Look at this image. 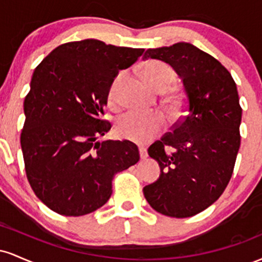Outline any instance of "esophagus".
<instances>
[{
  "label": "esophagus",
  "instance_id": "esophagus-1",
  "mask_svg": "<svg viewBox=\"0 0 262 262\" xmlns=\"http://www.w3.org/2000/svg\"><path fill=\"white\" fill-rule=\"evenodd\" d=\"M139 154H140V159H141V160H145V159L148 158V152H146L145 149L140 148V149H139Z\"/></svg>",
  "mask_w": 262,
  "mask_h": 262
}]
</instances>
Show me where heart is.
<instances>
[{"label": "heart", "mask_w": 262, "mask_h": 262, "mask_svg": "<svg viewBox=\"0 0 262 262\" xmlns=\"http://www.w3.org/2000/svg\"><path fill=\"white\" fill-rule=\"evenodd\" d=\"M144 79L156 91H165L175 80V71L166 62L160 60H148L141 69ZM123 75L119 74L111 86V102L116 101L117 89ZM165 128V119L158 112L128 111L122 114L116 123V132L119 137L137 144H146L154 139Z\"/></svg>", "instance_id": "heart-1"}]
</instances>
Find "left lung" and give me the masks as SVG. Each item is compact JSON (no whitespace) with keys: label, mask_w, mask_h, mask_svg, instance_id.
<instances>
[{"label":"left lung","mask_w":262,"mask_h":262,"mask_svg":"<svg viewBox=\"0 0 262 262\" xmlns=\"http://www.w3.org/2000/svg\"><path fill=\"white\" fill-rule=\"evenodd\" d=\"M149 58L169 64L182 80L186 116L148 149L160 176L144 196L161 214L192 217L222 196L233 173L242 123L236 85L217 59L185 41L148 49L143 59Z\"/></svg>","instance_id":"obj_1"}]
</instances>
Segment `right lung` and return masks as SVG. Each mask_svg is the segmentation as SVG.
<instances>
[{
  "mask_svg": "<svg viewBox=\"0 0 262 262\" xmlns=\"http://www.w3.org/2000/svg\"><path fill=\"white\" fill-rule=\"evenodd\" d=\"M143 52L85 39L59 45L35 68L20 146L32 189L54 212L80 217L101 208L114 175L139 161L130 141L96 139L111 129L101 116L114 79Z\"/></svg>",
  "mask_w": 262,
  "mask_h": 262,
  "instance_id": "add662e5",
  "label": "right lung"
}]
</instances>
